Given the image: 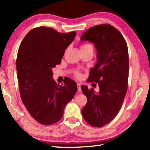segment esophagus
<instances>
[{
  "instance_id": "34e87169",
  "label": "esophagus",
  "mask_w": 150,
  "mask_h": 150,
  "mask_svg": "<svg viewBox=\"0 0 150 150\" xmlns=\"http://www.w3.org/2000/svg\"><path fill=\"white\" fill-rule=\"evenodd\" d=\"M77 90L79 92H80V91H81V85L80 83H78L77 84Z\"/></svg>"
}]
</instances>
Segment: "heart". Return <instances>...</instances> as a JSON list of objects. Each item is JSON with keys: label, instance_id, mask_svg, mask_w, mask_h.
I'll return each instance as SVG.
<instances>
[{"label": "heart", "instance_id": "b5f03b06", "mask_svg": "<svg viewBox=\"0 0 150 150\" xmlns=\"http://www.w3.org/2000/svg\"><path fill=\"white\" fill-rule=\"evenodd\" d=\"M87 47H92V45L90 44H83V45H81V50L85 49V48H87ZM76 76H77V77H80L81 75L79 73H76Z\"/></svg>", "mask_w": 150, "mask_h": 150}]
</instances>
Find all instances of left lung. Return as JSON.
<instances>
[{
	"instance_id": "left-lung-1",
	"label": "left lung",
	"mask_w": 150,
	"mask_h": 150,
	"mask_svg": "<svg viewBox=\"0 0 150 150\" xmlns=\"http://www.w3.org/2000/svg\"><path fill=\"white\" fill-rule=\"evenodd\" d=\"M81 40L93 43L97 52V61L91 69L88 80L99 87L96 93L93 88L81 86L87 98L81 112L90 125L102 127L118 115L125 98L129 71L128 47L121 33L110 24L90 28Z\"/></svg>"
}]
</instances>
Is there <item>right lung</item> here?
Here are the masks:
<instances>
[{
  "mask_svg": "<svg viewBox=\"0 0 150 150\" xmlns=\"http://www.w3.org/2000/svg\"><path fill=\"white\" fill-rule=\"evenodd\" d=\"M75 35V32L62 34L52 28H35L19 47L16 65L20 96L30 115L43 125L59 121L77 91L71 79L57 84L52 71Z\"/></svg>",
  "mask_w": 150,
  "mask_h": 150,
  "instance_id": "obj_1",
  "label": "right lung"
}]
</instances>
